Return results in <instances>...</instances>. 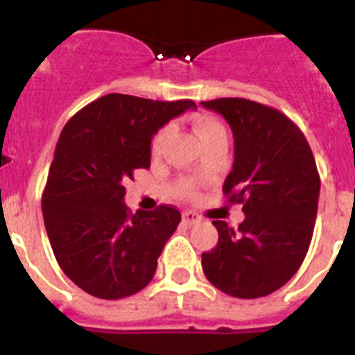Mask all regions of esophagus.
<instances>
[{
	"instance_id": "1",
	"label": "esophagus",
	"mask_w": 355,
	"mask_h": 355,
	"mask_svg": "<svg viewBox=\"0 0 355 355\" xmlns=\"http://www.w3.org/2000/svg\"><path fill=\"white\" fill-rule=\"evenodd\" d=\"M183 222L187 225H192V224H197V222H200V216L197 215L196 211H184L183 213Z\"/></svg>"
}]
</instances>
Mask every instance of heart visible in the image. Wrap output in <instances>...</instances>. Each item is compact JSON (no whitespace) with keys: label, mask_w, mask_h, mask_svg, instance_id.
<instances>
[{"label":"heart","mask_w":355,"mask_h":355,"mask_svg":"<svg viewBox=\"0 0 355 355\" xmlns=\"http://www.w3.org/2000/svg\"><path fill=\"white\" fill-rule=\"evenodd\" d=\"M192 124H193V131H196L197 137H199L202 144H205L206 140L211 139V137H215V135L225 133L224 124H222L216 117H213V115H208V114H197L196 117H193ZM171 131H172L171 126H163L156 131L153 140H150V153H153V155L155 156L162 155L165 146H167L168 139H171ZM183 190L187 196H192L193 192L192 184L190 183H183Z\"/></svg>","instance_id":"heart-1"}]
</instances>
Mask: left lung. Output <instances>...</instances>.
<instances>
[{"label": "left lung", "mask_w": 355, "mask_h": 355, "mask_svg": "<svg viewBox=\"0 0 355 355\" xmlns=\"http://www.w3.org/2000/svg\"><path fill=\"white\" fill-rule=\"evenodd\" d=\"M233 130L234 163L222 192L243 205L234 231L213 220L216 247L202 254L209 283L236 299L270 295L302 265L315 229L320 175L306 137L283 112L241 99L202 101Z\"/></svg>", "instance_id": "obj_1"}]
</instances>
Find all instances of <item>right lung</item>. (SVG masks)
Returning <instances> with one entry per match:
<instances>
[{"label":"right lung","mask_w":355,"mask_h":355,"mask_svg":"<svg viewBox=\"0 0 355 355\" xmlns=\"http://www.w3.org/2000/svg\"><path fill=\"white\" fill-rule=\"evenodd\" d=\"M192 99L153 101L106 94L62 130L42 192L44 225L56 261L92 297L117 300L150 283L181 213L168 205L130 211L124 183L149 168L153 135Z\"/></svg>","instance_id":"1"}]
</instances>
